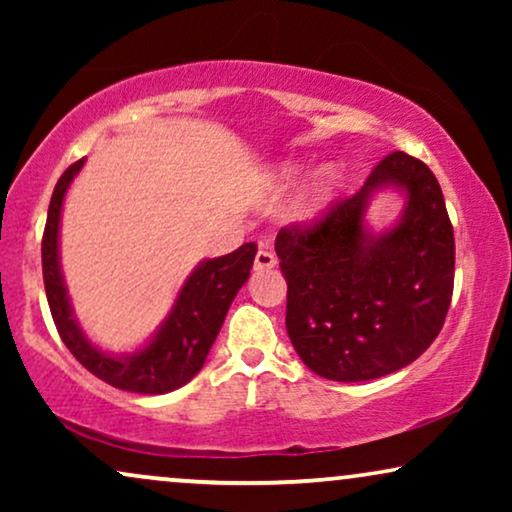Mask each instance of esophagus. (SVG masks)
Returning <instances> with one entry per match:
<instances>
[{"mask_svg":"<svg viewBox=\"0 0 512 512\" xmlns=\"http://www.w3.org/2000/svg\"><path fill=\"white\" fill-rule=\"evenodd\" d=\"M254 265H256V270H272L277 265V256L268 249H258Z\"/></svg>","mask_w":512,"mask_h":512,"instance_id":"obj_1","label":"esophagus"}]
</instances>
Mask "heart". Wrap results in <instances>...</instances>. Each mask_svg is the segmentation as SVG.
Segmentation results:
<instances>
[{
  "label": "heart",
  "instance_id": "b5f03b06",
  "mask_svg": "<svg viewBox=\"0 0 512 512\" xmlns=\"http://www.w3.org/2000/svg\"><path fill=\"white\" fill-rule=\"evenodd\" d=\"M298 167L296 165H282L277 170V181L279 184H291V181L298 179ZM338 186V172H335V167H321L317 172V177H314V186H312V195L314 200H324L326 195L333 193V188Z\"/></svg>",
  "mask_w": 512,
  "mask_h": 512
}]
</instances>
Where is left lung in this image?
I'll use <instances>...</instances> for the list:
<instances>
[{
    "label": "left lung",
    "instance_id": "1",
    "mask_svg": "<svg viewBox=\"0 0 512 512\" xmlns=\"http://www.w3.org/2000/svg\"><path fill=\"white\" fill-rule=\"evenodd\" d=\"M396 187L406 209L380 236L365 226L372 193ZM275 251L289 286L286 331L312 373L366 382L422 356L450 310L454 233L438 179L422 160L389 153L352 198L310 226H286Z\"/></svg>",
    "mask_w": 512,
    "mask_h": 512
}]
</instances>
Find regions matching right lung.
I'll return each mask as SVG.
<instances>
[{"instance_id":"right-lung-1","label":"right lung","mask_w":512,"mask_h":512,"mask_svg":"<svg viewBox=\"0 0 512 512\" xmlns=\"http://www.w3.org/2000/svg\"><path fill=\"white\" fill-rule=\"evenodd\" d=\"M83 163L86 158L69 165L55 184L51 205H48L44 240H41V268H44L46 298L55 328L74 359L102 382L123 391H135V394H167L191 382L205 366L230 303L249 279L256 244L247 242L233 254L202 261L181 286L172 312L160 324L149 345L123 356L102 352L83 335L74 317L58 256L62 200Z\"/></svg>"}]
</instances>
